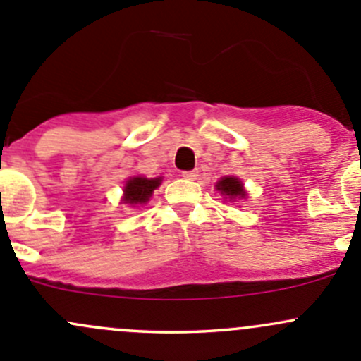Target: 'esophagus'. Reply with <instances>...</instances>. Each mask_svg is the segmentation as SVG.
I'll return each instance as SVG.
<instances>
[{"mask_svg":"<svg viewBox=\"0 0 361 361\" xmlns=\"http://www.w3.org/2000/svg\"><path fill=\"white\" fill-rule=\"evenodd\" d=\"M181 176H183L185 180H195L199 174H197V171H183V173H181Z\"/></svg>","mask_w":361,"mask_h":361,"instance_id":"34e87169","label":"esophagus"}]
</instances>
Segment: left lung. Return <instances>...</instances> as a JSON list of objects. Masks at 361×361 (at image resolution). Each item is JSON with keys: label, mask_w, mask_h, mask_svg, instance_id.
<instances>
[{"label": "left lung", "mask_w": 361, "mask_h": 361, "mask_svg": "<svg viewBox=\"0 0 361 361\" xmlns=\"http://www.w3.org/2000/svg\"><path fill=\"white\" fill-rule=\"evenodd\" d=\"M216 188L221 192V194L228 195L231 199L245 197V195H246V192H245V188H243L241 181H239L238 178H232V176L221 178V180L216 183Z\"/></svg>", "instance_id": "left-lung-1"}]
</instances>
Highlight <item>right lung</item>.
<instances>
[{
  "mask_svg": "<svg viewBox=\"0 0 361 361\" xmlns=\"http://www.w3.org/2000/svg\"><path fill=\"white\" fill-rule=\"evenodd\" d=\"M160 181H162L160 178H154V180L141 176L130 178L126 183V188H123V202L145 204L152 197V194L159 187Z\"/></svg>",
  "mask_w": 361,
  "mask_h": 361,
  "instance_id": "add662e5",
  "label": "right lung"
}]
</instances>
